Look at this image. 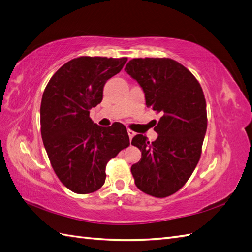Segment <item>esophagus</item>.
I'll return each instance as SVG.
<instances>
[{
  "label": "esophagus",
  "instance_id": "obj_1",
  "mask_svg": "<svg viewBox=\"0 0 252 252\" xmlns=\"http://www.w3.org/2000/svg\"><path fill=\"white\" fill-rule=\"evenodd\" d=\"M127 132H128V135H129V139H132L133 136H134V134H135V132L134 131H132V130H130V129H127Z\"/></svg>",
  "mask_w": 252,
  "mask_h": 252
}]
</instances>
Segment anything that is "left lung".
<instances>
[{
	"instance_id": "obj_1",
	"label": "left lung",
	"mask_w": 252,
	"mask_h": 252,
	"mask_svg": "<svg viewBox=\"0 0 252 252\" xmlns=\"http://www.w3.org/2000/svg\"><path fill=\"white\" fill-rule=\"evenodd\" d=\"M125 71L140 84L146 106L163 116L154 128L158 138L136 134L131 144L142 151L131 166L136 187L156 197L177 192L192 174L207 129L206 101L200 83L177 61L132 59Z\"/></svg>"
}]
</instances>
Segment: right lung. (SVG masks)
<instances>
[{
  "mask_svg": "<svg viewBox=\"0 0 252 252\" xmlns=\"http://www.w3.org/2000/svg\"><path fill=\"white\" fill-rule=\"evenodd\" d=\"M127 58L80 57L52 75L41 102V133L60 181L79 194L96 191L105 183L109 159L129 146L126 127H102L89 110L103 100L105 83L119 73Z\"/></svg>",
  "mask_w": 252,
  "mask_h": 252,
  "instance_id": "right-lung-1",
  "label": "right lung"
}]
</instances>
